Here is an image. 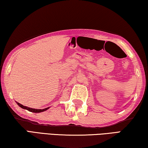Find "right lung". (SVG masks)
<instances>
[{"label": "right lung", "mask_w": 148, "mask_h": 148, "mask_svg": "<svg viewBox=\"0 0 148 148\" xmlns=\"http://www.w3.org/2000/svg\"><path fill=\"white\" fill-rule=\"evenodd\" d=\"M17 104L19 105V106L22 108L23 109H25L27 110L29 112H34V113H39V112H44L47 110V109L49 108H45V109H42V110H39V109H33V108H29V107H27V106H25L23 105H22L21 104H19V102H17Z\"/></svg>", "instance_id": "1"}]
</instances>
